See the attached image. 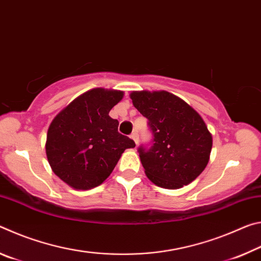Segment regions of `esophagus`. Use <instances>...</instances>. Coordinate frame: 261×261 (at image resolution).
<instances>
[{
    "label": "esophagus",
    "instance_id": "obj_1",
    "mask_svg": "<svg viewBox=\"0 0 261 261\" xmlns=\"http://www.w3.org/2000/svg\"><path fill=\"white\" fill-rule=\"evenodd\" d=\"M131 138L134 139V141L136 144H138L139 143V135H138V131H134L131 134Z\"/></svg>",
    "mask_w": 261,
    "mask_h": 261
}]
</instances>
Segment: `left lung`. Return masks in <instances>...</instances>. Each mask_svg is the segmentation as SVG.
<instances>
[{"label": "left lung", "instance_id": "1", "mask_svg": "<svg viewBox=\"0 0 261 261\" xmlns=\"http://www.w3.org/2000/svg\"><path fill=\"white\" fill-rule=\"evenodd\" d=\"M130 98L153 135L151 147L138 148L147 177L170 190L191 183L206 168L213 145L200 115L166 91L132 92Z\"/></svg>", "mask_w": 261, "mask_h": 261}]
</instances>
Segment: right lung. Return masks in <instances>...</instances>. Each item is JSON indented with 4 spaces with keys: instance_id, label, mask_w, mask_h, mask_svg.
<instances>
[{
    "instance_id": "obj_1",
    "label": "right lung",
    "mask_w": 261,
    "mask_h": 261,
    "mask_svg": "<svg viewBox=\"0 0 261 261\" xmlns=\"http://www.w3.org/2000/svg\"><path fill=\"white\" fill-rule=\"evenodd\" d=\"M122 91L93 88L56 115L47 132L46 154L54 173L76 190L102 184L122 153L136 146L118 132L109 112L122 100Z\"/></svg>"
}]
</instances>
